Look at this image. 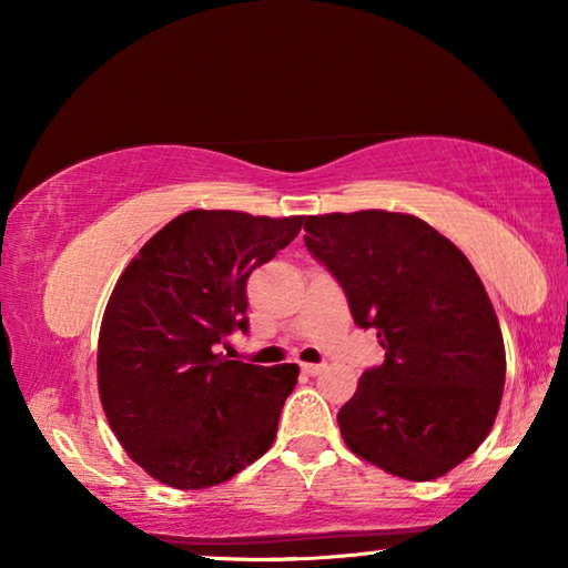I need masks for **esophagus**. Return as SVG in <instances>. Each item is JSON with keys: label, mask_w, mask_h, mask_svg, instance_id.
Segmentation results:
<instances>
[{"label": "esophagus", "mask_w": 568, "mask_h": 568, "mask_svg": "<svg viewBox=\"0 0 568 568\" xmlns=\"http://www.w3.org/2000/svg\"><path fill=\"white\" fill-rule=\"evenodd\" d=\"M325 368H328L325 363H301V371L305 373V376H321Z\"/></svg>", "instance_id": "esophagus-1"}]
</instances>
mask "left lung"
Returning <instances> with one entry per match:
<instances>
[{
	"label": "left lung",
	"mask_w": 568,
	"mask_h": 568,
	"mask_svg": "<svg viewBox=\"0 0 568 568\" xmlns=\"http://www.w3.org/2000/svg\"><path fill=\"white\" fill-rule=\"evenodd\" d=\"M305 245L376 328L386 361L338 410L345 446L408 480L456 468L491 430L506 381L504 335L474 265L416 215L305 217Z\"/></svg>",
	"instance_id": "left-lung-1"
}]
</instances>
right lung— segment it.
<instances>
[{"instance_id": "add662e5", "label": "right lung", "mask_w": 568, "mask_h": 568, "mask_svg": "<svg viewBox=\"0 0 568 568\" xmlns=\"http://www.w3.org/2000/svg\"><path fill=\"white\" fill-rule=\"evenodd\" d=\"M303 215L190 210L152 235L104 307L98 383L134 464L182 491L225 484L273 446L297 365L217 353L247 333V277L301 233Z\"/></svg>"}]
</instances>
